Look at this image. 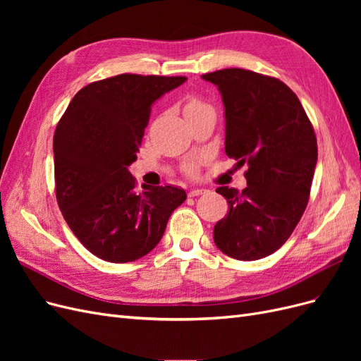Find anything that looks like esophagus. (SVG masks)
Instances as JSON below:
<instances>
[{"label":"esophagus","instance_id":"34e87169","mask_svg":"<svg viewBox=\"0 0 361 361\" xmlns=\"http://www.w3.org/2000/svg\"><path fill=\"white\" fill-rule=\"evenodd\" d=\"M204 192H206L204 188H192V190L188 192V195H190V197H195V195H200V194H204Z\"/></svg>","mask_w":361,"mask_h":361}]
</instances>
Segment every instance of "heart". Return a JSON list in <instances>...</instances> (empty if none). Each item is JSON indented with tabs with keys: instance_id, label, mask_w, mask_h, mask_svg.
<instances>
[{
	"instance_id": "heart-1",
	"label": "heart",
	"mask_w": 361,
	"mask_h": 361,
	"mask_svg": "<svg viewBox=\"0 0 361 361\" xmlns=\"http://www.w3.org/2000/svg\"><path fill=\"white\" fill-rule=\"evenodd\" d=\"M200 105H203L200 101H197V99H191L188 104H187V108H185V110H190V108H195V106H200ZM187 170L190 171V173H194L195 171V166L192 162H190L188 166H187Z\"/></svg>"
}]
</instances>
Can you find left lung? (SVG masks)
<instances>
[{"label": "left lung", "mask_w": 361, "mask_h": 361, "mask_svg": "<svg viewBox=\"0 0 361 361\" xmlns=\"http://www.w3.org/2000/svg\"><path fill=\"white\" fill-rule=\"evenodd\" d=\"M218 85L226 113V154L247 164V187H220L228 212L214 227L224 255L257 260L277 251L292 235L309 203L318 159L314 129L289 87L245 69L202 75Z\"/></svg>", "instance_id": "obj_1"}]
</instances>
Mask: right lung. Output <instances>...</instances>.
Wrapping results in <instances>:
<instances>
[{
	"mask_svg": "<svg viewBox=\"0 0 361 361\" xmlns=\"http://www.w3.org/2000/svg\"><path fill=\"white\" fill-rule=\"evenodd\" d=\"M187 76L122 73L90 82L73 96L54 134V174L60 211L80 243L113 264L154 250L187 192L146 187L128 167L147 126L150 106Z\"/></svg>",
	"mask_w": 361,
	"mask_h": 361,
	"instance_id": "right-lung-1",
	"label": "right lung"
}]
</instances>
